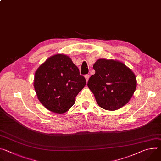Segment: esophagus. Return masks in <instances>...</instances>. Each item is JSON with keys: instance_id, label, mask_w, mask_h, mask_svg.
<instances>
[{"instance_id": "34e87169", "label": "esophagus", "mask_w": 161, "mask_h": 161, "mask_svg": "<svg viewBox=\"0 0 161 161\" xmlns=\"http://www.w3.org/2000/svg\"><path fill=\"white\" fill-rule=\"evenodd\" d=\"M85 78L86 81V82H88V79H89V75H85Z\"/></svg>"}]
</instances>
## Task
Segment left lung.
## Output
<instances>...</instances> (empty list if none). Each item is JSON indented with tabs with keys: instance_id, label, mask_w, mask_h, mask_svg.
I'll return each mask as SVG.
<instances>
[{
	"instance_id": "1",
	"label": "left lung",
	"mask_w": 161,
	"mask_h": 161,
	"mask_svg": "<svg viewBox=\"0 0 161 161\" xmlns=\"http://www.w3.org/2000/svg\"><path fill=\"white\" fill-rule=\"evenodd\" d=\"M96 73L89 78L87 85L98 105L114 111L125 106L136 88L134 73L123 62L117 60L98 59L93 66Z\"/></svg>"
}]
</instances>
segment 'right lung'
<instances>
[{"mask_svg":"<svg viewBox=\"0 0 161 161\" xmlns=\"http://www.w3.org/2000/svg\"><path fill=\"white\" fill-rule=\"evenodd\" d=\"M85 78L71 58L64 54L49 57L36 70L34 86L40 103L49 111L62 114L69 109L85 86Z\"/></svg>","mask_w":161,"mask_h":161,"instance_id":"add662e5","label":"right lung"}]
</instances>
